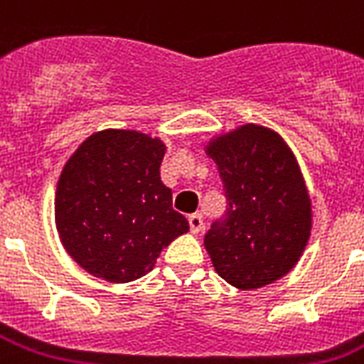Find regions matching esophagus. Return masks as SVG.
Listing matches in <instances>:
<instances>
[{"mask_svg":"<svg viewBox=\"0 0 364 364\" xmlns=\"http://www.w3.org/2000/svg\"><path fill=\"white\" fill-rule=\"evenodd\" d=\"M188 225H191V232L200 234L204 228V219L200 213H194V215H188Z\"/></svg>","mask_w":364,"mask_h":364,"instance_id":"1","label":"esophagus"}]
</instances>
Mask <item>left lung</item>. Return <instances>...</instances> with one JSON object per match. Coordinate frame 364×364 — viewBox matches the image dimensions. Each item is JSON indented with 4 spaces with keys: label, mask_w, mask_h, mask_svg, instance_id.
<instances>
[{
    "label": "left lung",
    "mask_w": 364,
    "mask_h": 364,
    "mask_svg": "<svg viewBox=\"0 0 364 364\" xmlns=\"http://www.w3.org/2000/svg\"><path fill=\"white\" fill-rule=\"evenodd\" d=\"M227 193L225 219L204 247L215 272L242 291L282 279L304 253L314 211L300 164L276 130L245 122L204 145Z\"/></svg>",
    "instance_id": "8db88e82"
}]
</instances>
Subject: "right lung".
I'll return each mask as SVG.
<instances>
[{"label": "right lung", "instance_id": "obj_1", "mask_svg": "<svg viewBox=\"0 0 364 364\" xmlns=\"http://www.w3.org/2000/svg\"><path fill=\"white\" fill-rule=\"evenodd\" d=\"M168 151L159 136L128 128L94 132L62 168L54 223L65 253L90 276L128 283L188 232L160 179Z\"/></svg>", "mask_w": 364, "mask_h": 364}]
</instances>
